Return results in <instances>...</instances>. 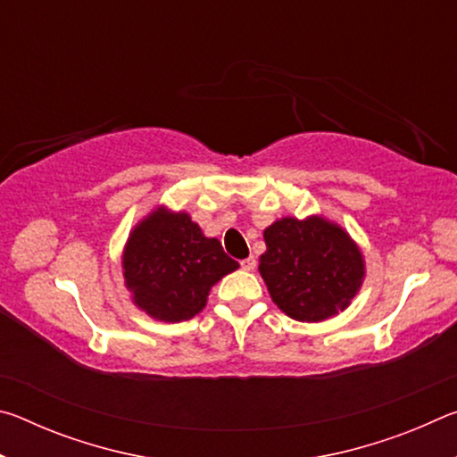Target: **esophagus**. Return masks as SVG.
I'll list each match as a JSON object with an SVG mask.
<instances>
[{"label": "esophagus", "instance_id": "34e87169", "mask_svg": "<svg viewBox=\"0 0 457 457\" xmlns=\"http://www.w3.org/2000/svg\"><path fill=\"white\" fill-rule=\"evenodd\" d=\"M256 264H258V262H256V258H253V256L239 262V266H242V270H245V272H252V270H256Z\"/></svg>", "mask_w": 457, "mask_h": 457}]
</instances>
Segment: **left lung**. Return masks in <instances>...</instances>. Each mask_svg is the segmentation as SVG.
I'll list each match as a JSON object with an SVG mask.
<instances>
[{
    "label": "left lung",
    "mask_w": 457,
    "mask_h": 457,
    "mask_svg": "<svg viewBox=\"0 0 457 457\" xmlns=\"http://www.w3.org/2000/svg\"><path fill=\"white\" fill-rule=\"evenodd\" d=\"M260 274L276 306L294 320L322 322L357 296L365 260L346 231L320 215L282 218L264 229Z\"/></svg>",
    "instance_id": "obj_1"
}]
</instances>
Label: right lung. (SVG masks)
I'll list each match as a JSON object with an SVG mask.
<instances>
[{
    "label": "right lung",
    "instance_id": "add662e5",
    "mask_svg": "<svg viewBox=\"0 0 457 457\" xmlns=\"http://www.w3.org/2000/svg\"><path fill=\"white\" fill-rule=\"evenodd\" d=\"M237 268L220 239L205 237L189 213L167 207L138 221L122 252V274L135 306L163 322L199 314L212 286Z\"/></svg>",
    "mask_w": 457,
    "mask_h": 457
}]
</instances>
